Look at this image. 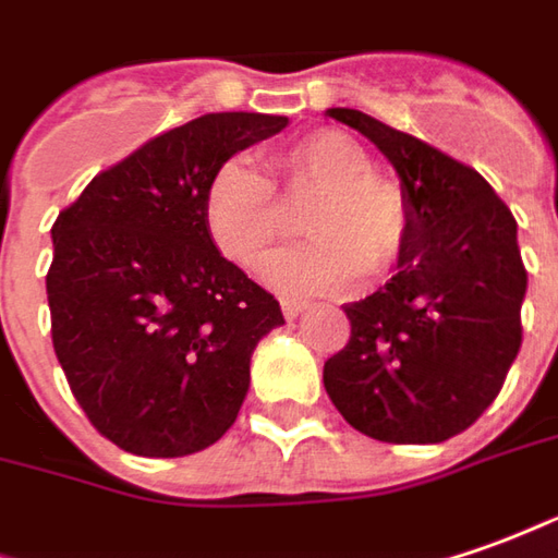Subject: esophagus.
<instances>
[{"label": "esophagus", "instance_id": "obj_1", "mask_svg": "<svg viewBox=\"0 0 558 558\" xmlns=\"http://www.w3.org/2000/svg\"><path fill=\"white\" fill-rule=\"evenodd\" d=\"M280 311H283V317H287V320H295L302 311H308V305H305V302H299V299H283V302H280Z\"/></svg>", "mask_w": 558, "mask_h": 558}]
</instances>
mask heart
<instances>
[{"label": "heart", "instance_id": "1", "mask_svg": "<svg viewBox=\"0 0 558 558\" xmlns=\"http://www.w3.org/2000/svg\"><path fill=\"white\" fill-rule=\"evenodd\" d=\"M288 199L314 197L303 228L312 241L272 257L263 278L278 293L314 295L342 290L363 275H385L403 253L412 210L403 189L378 177L369 151L342 131H314L271 158L263 177L241 158H229L204 185V226L222 256L241 268H259L282 233Z\"/></svg>", "mask_w": 558, "mask_h": 558}]
</instances>
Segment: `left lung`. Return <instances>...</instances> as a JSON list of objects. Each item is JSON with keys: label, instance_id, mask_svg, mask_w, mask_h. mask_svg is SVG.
I'll return each instance as SVG.
<instances>
[{"label": "left lung", "instance_id": "obj_1", "mask_svg": "<svg viewBox=\"0 0 558 558\" xmlns=\"http://www.w3.org/2000/svg\"><path fill=\"white\" fill-rule=\"evenodd\" d=\"M388 158L412 210L393 278L348 302L351 339L324 366L332 407L381 442H442L498 397L522 344L529 275L517 219L468 165L360 109H327Z\"/></svg>", "mask_w": 558, "mask_h": 558}]
</instances>
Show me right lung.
Instances as JSON below:
<instances>
[{"mask_svg": "<svg viewBox=\"0 0 558 558\" xmlns=\"http://www.w3.org/2000/svg\"><path fill=\"white\" fill-rule=\"evenodd\" d=\"M287 124L207 112L94 177L57 216L45 278L57 363L88 422L124 452H201L241 412L250 357L283 314L216 250L201 204L222 161Z\"/></svg>", "mask_w": 558, "mask_h": 558, "instance_id": "obj_1", "label": "right lung"}]
</instances>
